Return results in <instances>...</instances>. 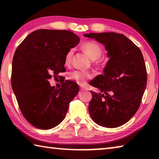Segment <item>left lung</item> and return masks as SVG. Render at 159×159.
I'll return each instance as SVG.
<instances>
[{"label":"left lung","instance_id":"obj_1","mask_svg":"<svg viewBox=\"0 0 159 159\" xmlns=\"http://www.w3.org/2000/svg\"><path fill=\"white\" fill-rule=\"evenodd\" d=\"M80 39L66 30L39 29L21 43L12 60L11 83L21 112L36 128L49 130L62 121L79 92L76 83L65 80L66 55ZM52 77L58 83L51 86Z\"/></svg>","mask_w":159,"mask_h":159}]
</instances>
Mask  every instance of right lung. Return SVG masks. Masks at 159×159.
Returning a JSON list of instances; mask_svg holds the SVG:
<instances>
[{"mask_svg":"<svg viewBox=\"0 0 159 159\" xmlns=\"http://www.w3.org/2000/svg\"><path fill=\"white\" fill-rule=\"evenodd\" d=\"M85 36L103 44L109 58L104 74L91 83L100 93L93 92L88 107L90 115L103 127H119L135 114L141 104L147 80L143 55L123 34L105 32Z\"/></svg>","mask_w":159,"mask_h":159,"instance_id":"obj_1","label":"right lung"}]
</instances>
